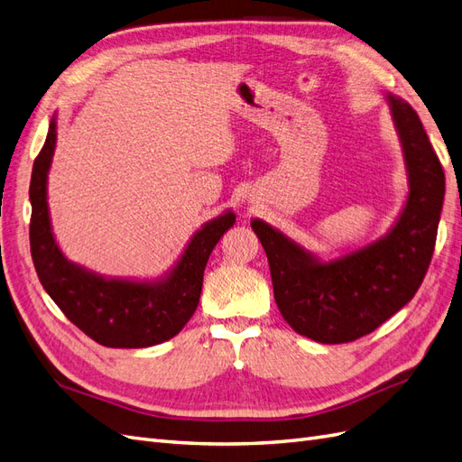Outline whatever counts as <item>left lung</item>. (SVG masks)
Returning a JSON list of instances; mask_svg holds the SVG:
<instances>
[{"label": "left lung", "instance_id": "1", "mask_svg": "<svg viewBox=\"0 0 462 462\" xmlns=\"http://www.w3.org/2000/svg\"><path fill=\"white\" fill-rule=\"evenodd\" d=\"M399 131L411 192L383 239L321 263L260 219L253 229L270 262L273 297L287 324L318 343H351L372 333L407 304L436 248L445 173L416 111L387 96Z\"/></svg>", "mask_w": 462, "mask_h": 462}]
</instances>
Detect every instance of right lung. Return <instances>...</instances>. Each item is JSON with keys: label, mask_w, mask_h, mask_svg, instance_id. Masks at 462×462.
<instances>
[{"label": "right lung", "mask_w": 462, "mask_h": 462, "mask_svg": "<svg viewBox=\"0 0 462 462\" xmlns=\"http://www.w3.org/2000/svg\"><path fill=\"white\" fill-rule=\"evenodd\" d=\"M55 148V121L32 165L31 254L40 283L60 310L90 339L114 348L163 343L185 328L200 300L204 268L233 223L227 212L194 235L177 268L162 283L104 279L65 260L50 227L46 179Z\"/></svg>", "instance_id": "1"}]
</instances>
